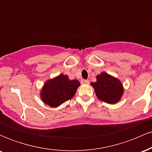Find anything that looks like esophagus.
<instances>
[{
    "label": "esophagus",
    "mask_w": 152,
    "mask_h": 152,
    "mask_svg": "<svg viewBox=\"0 0 152 152\" xmlns=\"http://www.w3.org/2000/svg\"><path fill=\"white\" fill-rule=\"evenodd\" d=\"M81 83L82 84H89V81L88 80H81Z\"/></svg>",
    "instance_id": "34e87169"
}]
</instances>
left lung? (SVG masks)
<instances>
[{
    "mask_svg": "<svg viewBox=\"0 0 152 152\" xmlns=\"http://www.w3.org/2000/svg\"><path fill=\"white\" fill-rule=\"evenodd\" d=\"M96 78V81L91 82V86L99 100L110 104H116L121 100L124 88L119 79L106 72H102Z\"/></svg>",
    "mask_w": 152,
    "mask_h": 152,
    "instance_id": "left-lung-1",
    "label": "left lung"
}]
</instances>
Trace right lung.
Segmentation results:
<instances>
[{"instance_id":"1","label":"right lung","mask_w":152,"mask_h":152,"mask_svg":"<svg viewBox=\"0 0 152 152\" xmlns=\"http://www.w3.org/2000/svg\"><path fill=\"white\" fill-rule=\"evenodd\" d=\"M80 85L78 80H70L67 75L61 74L45 82L40 91V97L46 105L57 107L72 99Z\"/></svg>"}]
</instances>
